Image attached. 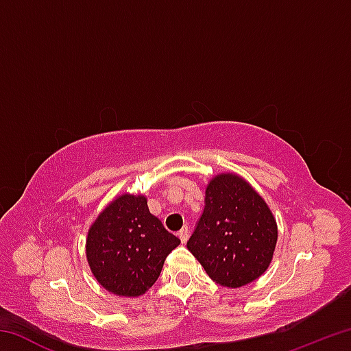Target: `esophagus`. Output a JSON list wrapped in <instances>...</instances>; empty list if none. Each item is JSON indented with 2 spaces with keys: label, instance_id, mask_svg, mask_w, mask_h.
I'll return each instance as SVG.
<instances>
[{
  "label": "esophagus",
  "instance_id": "1",
  "mask_svg": "<svg viewBox=\"0 0 351 351\" xmlns=\"http://www.w3.org/2000/svg\"><path fill=\"white\" fill-rule=\"evenodd\" d=\"M178 237H180V240L182 243L187 241V239H189V229L186 228V226H184V228L180 230V232H178Z\"/></svg>",
  "mask_w": 351,
  "mask_h": 351
}]
</instances>
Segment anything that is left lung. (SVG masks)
I'll list each match as a JSON object with an SVG mask.
<instances>
[{
  "label": "left lung",
  "instance_id": "8db88e82",
  "mask_svg": "<svg viewBox=\"0 0 351 351\" xmlns=\"http://www.w3.org/2000/svg\"><path fill=\"white\" fill-rule=\"evenodd\" d=\"M276 243V218L249 182L234 173L212 178L203 215L187 241L212 280L226 288L254 282L268 269Z\"/></svg>",
  "mask_w": 351,
  "mask_h": 351
}]
</instances>
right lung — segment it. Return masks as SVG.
Segmentation results:
<instances>
[{"label":"right lung","instance_id":"add662e5","mask_svg":"<svg viewBox=\"0 0 351 351\" xmlns=\"http://www.w3.org/2000/svg\"><path fill=\"white\" fill-rule=\"evenodd\" d=\"M180 243L152 215L144 195L123 193L91 224L86 258L106 291L138 297L158 280L165 258Z\"/></svg>","mask_w":351,"mask_h":351}]
</instances>
